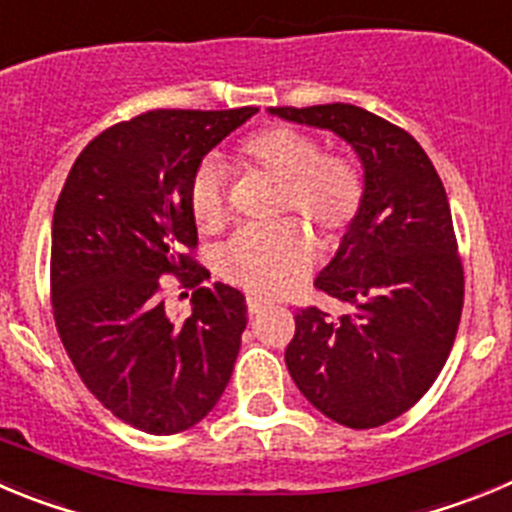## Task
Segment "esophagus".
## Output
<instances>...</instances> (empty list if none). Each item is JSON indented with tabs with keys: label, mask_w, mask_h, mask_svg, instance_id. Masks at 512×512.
<instances>
[{
	"label": "esophagus",
	"mask_w": 512,
	"mask_h": 512,
	"mask_svg": "<svg viewBox=\"0 0 512 512\" xmlns=\"http://www.w3.org/2000/svg\"><path fill=\"white\" fill-rule=\"evenodd\" d=\"M247 311H250V316H255V313H262V311H265V301H257V298H247Z\"/></svg>",
	"instance_id": "34e87169"
}]
</instances>
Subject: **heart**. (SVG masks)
Masks as SVG:
<instances>
[{
  "label": "heart",
  "instance_id": "b5f03b06",
  "mask_svg": "<svg viewBox=\"0 0 512 512\" xmlns=\"http://www.w3.org/2000/svg\"><path fill=\"white\" fill-rule=\"evenodd\" d=\"M232 165L245 176L280 183L278 214H298L336 242L365 204L362 165L342 150H321L308 132L273 124L252 132L232 153ZM191 216L201 232H219L227 222V201L219 170L204 165L188 191ZM316 262V239L301 222L247 229L219 252V273L250 296L278 298L308 278Z\"/></svg>",
  "mask_w": 512,
  "mask_h": 512
}]
</instances>
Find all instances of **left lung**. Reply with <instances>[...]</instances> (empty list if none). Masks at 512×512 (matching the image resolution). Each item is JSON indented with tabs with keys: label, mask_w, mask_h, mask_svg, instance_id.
I'll list each match as a JSON object with an SVG mask.
<instances>
[{
	"label": "left lung",
	"mask_w": 512,
	"mask_h": 512,
	"mask_svg": "<svg viewBox=\"0 0 512 512\" xmlns=\"http://www.w3.org/2000/svg\"><path fill=\"white\" fill-rule=\"evenodd\" d=\"M331 130L365 168V204L316 288L352 313H296L285 365L308 403L349 428H375L418 403L454 347L464 267L449 199L423 147L352 104L270 107Z\"/></svg>",
	"instance_id": "8db88e82"
}]
</instances>
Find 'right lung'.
<instances>
[{
  "instance_id": "1",
  "label": "right lung",
  "mask_w": 512,
  "mask_h": 512,
  "mask_svg": "<svg viewBox=\"0 0 512 512\" xmlns=\"http://www.w3.org/2000/svg\"><path fill=\"white\" fill-rule=\"evenodd\" d=\"M252 114L155 109L114 124L81 150L55 204V329L94 398L145 434L196 426L232 377L245 296L201 285L188 191L204 155ZM163 274L194 288L188 320L164 313Z\"/></svg>"
}]
</instances>
